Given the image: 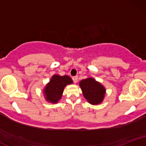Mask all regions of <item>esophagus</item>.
Returning a JSON list of instances; mask_svg holds the SVG:
<instances>
[{
	"instance_id": "esophagus-1",
	"label": "esophagus",
	"mask_w": 146,
	"mask_h": 146,
	"mask_svg": "<svg viewBox=\"0 0 146 146\" xmlns=\"http://www.w3.org/2000/svg\"><path fill=\"white\" fill-rule=\"evenodd\" d=\"M78 76H74L72 78V80H73V82L74 83H77V82H78Z\"/></svg>"
}]
</instances>
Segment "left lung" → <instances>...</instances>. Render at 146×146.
Listing matches in <instances>:
<instances>
[{"instance_id": "8db88e82", "label": "left lung", "mask_w": 146, "mask_h": 146, "mask_svg": "<svg viewBox=\"0 0 146 146\" xmlns=\"http://www.w3.org/2000/svg\"><path fill=\"white\" fill-rule=\"evenodd\" d=\"M83 95L90 104L97 105L102 103L104 98L106 89L104 86L95 79L89 78L82 80L80 82Z\"/></svg>"}]
</instances>
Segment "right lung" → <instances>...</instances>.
Wrapping results in <instances>:
<instances>
[{
    "label": "right lung",
    "instance_id": "right-lung-1",
    "mask_svg": "<svg viewBox=\"0 0 146 146\" xmlns=\"http://www.w3.org/2000/svg\"><path fill=\"white\" fill-rule=\"evenodd\" d=\"M71 84H73V80L68 75H53L43 90L45 100L53 104L58 103L62 96L64 87Z\"/></svg>",
    "mask_w": 146,
    "mask_h": 146
}]
</instances>
